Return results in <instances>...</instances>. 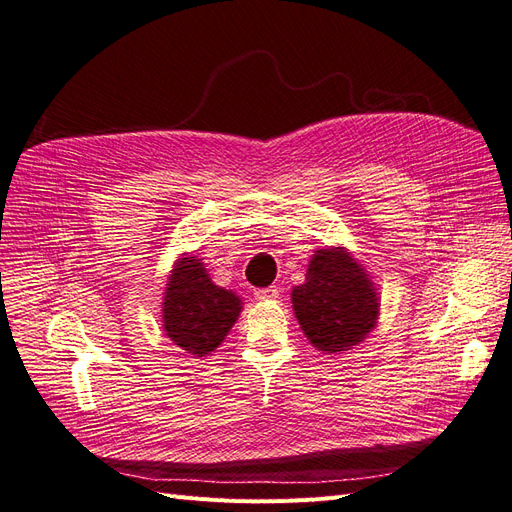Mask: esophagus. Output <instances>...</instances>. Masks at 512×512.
<instances>
[{"label": "esophagus", "mask_w": 512, "mask_h": 512, "mask_svg": "<svg viewBox=\"0 0 512 512\" xmlns=\"http://www.w3.org/2000/svg\"><path fill=\"white\" fill-rule=\"evenodd\" d=\"M254 294H256V299H260V301H273V299L280 297V290H277L275 286H269V288H258Z\"/></svg>", "instance_id": "34e87169"}]
</instances>
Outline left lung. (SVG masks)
<instances>
[{
    "instance_id": "obj_1",
    "label": "left lung",
    "mask_w": 512,
    "mask_h": 512,
    "mask_svg": "<svg viewBox=\"0 0 512 512\" xmlns=\"http://www.w3.org/2000/svg\"><path fill=\"white\" fill-rule=\"evenodd\" d=\"M290 294L305 337L324 354H342L361 344L380 314L374 282L346 247L316 250L305 282Z\"/></svg>"
}]
</instances>
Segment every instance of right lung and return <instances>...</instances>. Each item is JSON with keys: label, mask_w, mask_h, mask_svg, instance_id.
<instances>
[{"label": "right lung", "mask_w": 512, "mask_h": 512, "mask_svg": "<svg viewBox=\"0 0 512 512\" xmlns=\"http://www.w3.org/2000/svg\"><path fill=\"white\" fill-rule=\"evenodd\" d=\"M243 309L232 290L215 286L203 262L183 254L168 275L162 303L164 333L194 356L218 348Z\"/></svg>", "instance_id": "add662e5"}]
</instances>
